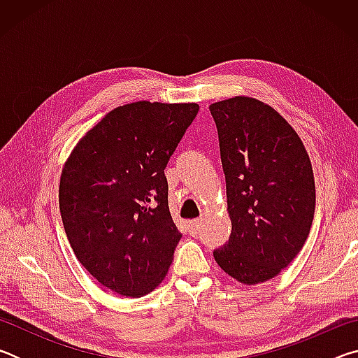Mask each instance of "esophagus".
Instances as JSON below:
<instances>
[{
  "instance_id": "obj_1",
  "label": "esophagus",
  "mask_w": 358,
  "mask_h": 358,
  "mask_svg": "<svg viewBox=\"0 0 358 358\" xmlns=\"http://www.w3.org/2000/svg\"><path fill=\"white\" fill-rule=\"evenodd\" d=\"M187 229H189V234L197 235L199 230H201V221L199 220H192L187 222Z\"/></svg>"
}]
</instances>
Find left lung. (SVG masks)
I'll use <instances>...</instances> for the list:
<instances>
[{
	"mask_svg": "<svg viewBox=\"0 0 358 358\" xmlns=\"http://www.w3.org/2000/svg\"><path fill=\"white\" fill-rule=\"evenodd\" d=\"M220 137L232 232L213 251L217 265L246 286L292 262L310 235L316 186L301 138L273 107L235 96L210 106Z\"/></svg>",
	"mask_w": 358,
	"mask_h": 358,
	"instance_id": "1",
	"label": "left lung"
}]
</instances>
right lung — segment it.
<instances>
[{
	"mask_svg": "<svg viewBox=\"0 0 358 358\" xmlns=\"http://www.w3.org/2000/svg\"><path fill=\"white\" fill-rule=\"evenodd\" d=\"M199 106L138 101L108 112L72 150L59 180L71 248L90 275L143 296L167 275L181 238L164 169Z\"/></svg>",
	"mask_w": 358,
	"mask_h": 358,
	"instance_id": "1",
	"label": "right lung"
}]
</instances>
